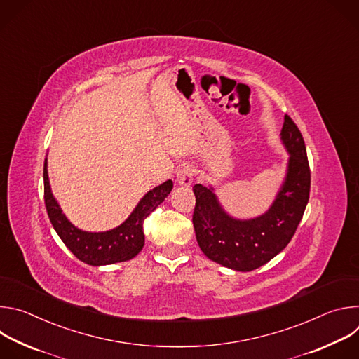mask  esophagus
Returning <instances> with one entry per match:
<instances>
[{"mask_svg": "<svg viewBox=\"0 0 359 359\" xmlns=\"http://www.w3.org/2000/svg\"><path fill=\"white\" fill-rule=\"evenodd\" d=\"M196 175V169L191 165H183L182 168H179L177 175H176V180L180 184H190L193 182V177Z\"/></svg>", "mask_w": 359, "mask_h": 359, "instance_id": "1", "label": "esophagus"}]
</instances>
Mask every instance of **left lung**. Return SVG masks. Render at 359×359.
I'll return each instance as SVG.
<instances>
[{
	"instance_id": "obj_1",
	"label": "left lung",
	"mask_w": 359,
	"mask_h": 359,
	"mask_svg": "<svg viewBox=\"0 0 359 359\" xmlns=\"http://www.w3.org/2000/svg\"><path fill=\"white\" fill-rule=\"evenodd\" d=\"M281 140L290 151L287 177L263 216L236 220L224 213L212 187L193 186L194 233L210 260L237 271H251L269 263L292 238L310 198L311 172L304 137L288 115L284 116Z\"/></svg>"
}]
</instances>
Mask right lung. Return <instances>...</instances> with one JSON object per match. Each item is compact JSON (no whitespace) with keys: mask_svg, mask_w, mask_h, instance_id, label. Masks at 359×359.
Instances as JSON below:
<instances>
[{"mask_svg":"<svg viewBox=\"0 0 359 359\" xmlns=\"http://www.w3.org/2000/svg\"><path fill=\"white\" fill-rule=\"evenodd\" d=\"M173 182L168 180L147 191L133 213L119 227L104 233H88L68 222L50 193L46 159L43 163V198L48 217L64 244L76 259L89 266H107L133 259L144 245L143 222L168 197Z\"/></svg>","mask_w":359,"mask_h":359,"instance_id":"1","label":"right lung"}]
</instances>
